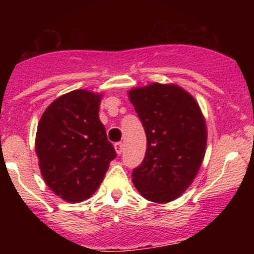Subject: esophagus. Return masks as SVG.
Here are the masks:
<instances>
[{
    "label": "esophagus",
    "mask_w": 254,
    "mask_h": 254,
    "mask_svg": "<svg viewBox=\"0 0 254 254\" xmlns=\"http://www.w3.org/2000/svg\"><path fill=\"white\" fill-rule=\"evenodd\" d=\"M114 148H115V151H117L118 155H122V152H123V142H115Z\"/></svg>",
    "instance_id": "esophagus-1"
}]
</instances>
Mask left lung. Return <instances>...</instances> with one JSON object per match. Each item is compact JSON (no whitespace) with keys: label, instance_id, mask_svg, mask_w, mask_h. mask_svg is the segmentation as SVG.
<instances>
[{"label":"left lung","instance_id":"obj_1","mask_svg":"<svg viewBox=\"0 0 254 254\" xmlns=\"http://www.w3.org/2000/svg\"><path fill=\"white\" fill-rule=\"evenodd\" d=\"M147 148L132 183L153 203L179 198L193 183L205 156L207 129L198 102L177 84L151 83L129 91Z\"/></svg>","mask_w":254,"mask_h":254}]
</instances>
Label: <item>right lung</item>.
<instances>
[{
  "instance_id": "1",
  "label": "right lung",
  "mask_w": 254,
  "mask_h": 254,
  "mask_svg": "<svg viewBox=\"0 0 254 254\" xmlns=\"http://www.w3.org/2000/svg\"><path fill=\"white\" fill-rule=\"evenodd\" d=\"M103 94L76 89L56 98L43 113L35 152L45 183L67 203H79L98 189L117 157L99 120Z\"/></svg>"
}]
</instances>
